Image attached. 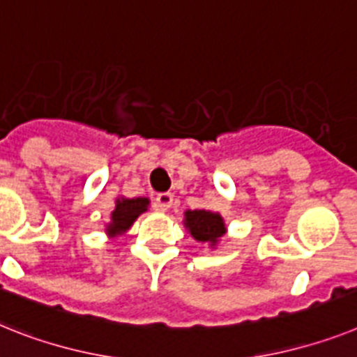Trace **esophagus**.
I'll use <instances>...</instances> for the list:
<instances>
[{
	"label": "esophagus",
	"instance_id": "obj_1",
	"mask_svg": "<svg viewBox=\"0 0 357 357\" xmlns=\"http://www.w3.org/2000/svg\"><path fill=\"white\" fill-rule=\"evenodd\" d=\"M174 203V196L170 192H163V194H158L155 196V206L160 208V211H169L170 206Z\"/></svg>",
	"mask_w": 357,
	"mask_h": 357
}]
</instances>
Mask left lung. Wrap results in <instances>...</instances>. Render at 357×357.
I'll return each instance as SVG.
<instances>
[{
    "mask_svg": "<svg viewBox=\"0 0 357 357\" xmlns=\"http://www.w3.org/2000/svg\"><path fill=\"white\" fill-rule=\"evenodd\" d=\"M185 229L199 243H206L211 248L218 247L225 234H227V225L221 218L220 212L196 208V211H185L183 220Z\"/></svg>",
    "mask_w": 357,
    "mask_h": 357,
    "instance_id": "obj_1",
    "label": "left lung"
}]
</instances>
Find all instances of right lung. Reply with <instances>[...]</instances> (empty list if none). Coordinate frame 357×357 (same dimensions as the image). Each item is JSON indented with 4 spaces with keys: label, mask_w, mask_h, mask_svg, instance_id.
Instances as JSON below:
<instances>
[{
    "label": "right lung",
    "mask_w": 357,
    "mask_h": 357,
    "mask_svg": "<svg viewBox=\"0 0 357 357\" xmlns=\"http://www.w3.org/2000/svg\"><path fill=\"white\" fill-rule=\"evenodd\" d=\"M149 205H151L149 197L119 196L116 199L114 211L110 212V221L105 225V234L109 236V238L123 236L143 212L149 211Z\"/></svg>",
    "instance_id": "obj_1"
}]
</instances>
